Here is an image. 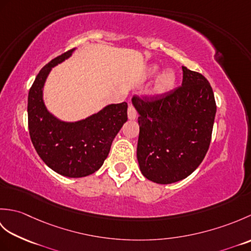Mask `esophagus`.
<instances>
[{
  "label": "esophagus",
  "instance_id": "esophagus-1",
  "mask_svg": "<svg viewBox=\"0 0 251 251\" xmlns=\"http://www.w3.org/2000/svg\"><path fill=\"white\" fill-rule=\"evenodd\" d=\"M127 113H128V119L129 120H135L136 119V108H135V106L132 104H129Z\"/></svg>",
  "mask_w": 251,
  "mask_h": 251
}]
</instances>
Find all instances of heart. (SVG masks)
<instances>
[{
	"label": "heart",
	"instance_id": "b5f03b06",
	"mask_svg": "<svg viewBox=\"0 0 251 251\" xmlns=\"http://www.w3.org/2000/svg\"><path fill=\"white\" fill-rule=\"evenodd\" d=\"M159 68L157 66H152L149 68V75H155L158 72ZM176 84V74L173 70L165 71L161 76H159L157 84H156V90L158 93H165L172 89Z\"/></svg>",
	"mask_w": 251,
	"mask_h": 251
}]
</instances>
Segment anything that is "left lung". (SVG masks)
<instances>
[{
    "mask_svg": "<svg viewBox=\"0 0 251 251\" xmlns=\"http://www.w3.org/2000/svg\"><path fill=\"white\" fill-rule=\"evenodd\" d=\"M182 85L150 97L134 96L139 112L137 158L142 175L159 184L188 177L209 149L217 105L202 74L182 67Z\"/></svg>",
    "mask_w": 251,
    "mask_h": 251,
    "instance_id": "obj_1",
    "label": "left lung"
}]
</instances>
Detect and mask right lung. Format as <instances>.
<instances>
[{"instance_id": "right-lung-1", "label": "right lung", "mask_w": 251, "mask_h": 251, "mask_svg": "<svg viewBox=\"0 0 251 251\" xmlns=\"http://www.w3.org/2000/svg\"><path fill=\"white\" fill-rule=\"evenodd\" d=\"M74 49L41 69L28 95L31 141L47 166L70 178L86 177L102 166L112 141L127 121V102L106 105L98 113L75 123L52 116L43 101V86L51 68L72 55Z\"/></svg>"}]
</instances>
